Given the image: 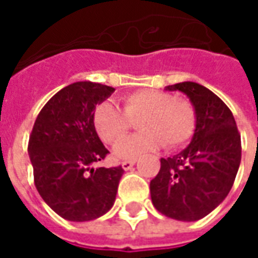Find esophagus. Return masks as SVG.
Masks as SVG:
<instances>
[{
	"instance_id": "34e87169",
	"label": "esophagus",
	"mask_w": 258,
	"mask_h": 258,
	"mask_svg": "<svg viewBox=\"0 0 258 258\" xmlns=\"http://www.w3.org/2000/svg\"><path fill=\"white\" fill-rule=\"evenodd\" d=\"M134 164H135V160H127V162L121 163V167H123L124 170H130V168L133 167Z\"/></svg>"
}]
</instances>
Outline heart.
<instances>
[{"label":"heart","instance_id":"heart-1","mask_svg":"<svg viewBox=\"0 0 258 258\" xmlns=\"http://www.w3.org/2000/svg\"><path fill=\"white\" fill-rule=\"evenodd\" d=\"M123 110L112 101L101 102L94 110L95 131L107 144L126 132L130 119L140 118L141 133L118 141L113 155L118 160H131L142 153L156 151L163 144L175 148L189 138L195 128V110L190 103L159 90H140L123 98Z\"/></svg>","mask_w":258,"mask_h":258}]
</instances>
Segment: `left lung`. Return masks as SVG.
Here are the masks:
<instances>
[{"label":"left lung","instance_id":"left-lung-1","mask_svg":"<svg viewBox=\"0 0 258 258\" xmlns=\"http://www.w3.org/2000/svg\"><path fill=\"white\" fill-rule=\"evenodd\" d=\"M166 90L189 98L196 121L189 145L160 159V171L151 181L152 203L166 217L198 221L232 188L242 157L240 135L229 107L209 88L184 81Z\"/></svg>","mask_w":258,"mask_h":258}]
</instances>
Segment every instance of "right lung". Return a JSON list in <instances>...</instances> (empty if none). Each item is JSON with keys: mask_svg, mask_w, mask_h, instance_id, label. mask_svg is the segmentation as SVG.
Returning a JSON list of instances; mask_svg holds the SVG:
<instances>
[{"mask_svg": "<svg viewBox=\"0 0 258 258\" xmlns=\"http://www.w3.org/2000/svg\"><path fill=\"white\" fill-rule=\"evenodd\" d=\"M113 92L92 81L68 85L45 103L31 131L27 151L37 190L68 221L95 220L114 205L124 170L94 167L109 151L92 123L96 105Z\"/></svg>", "mask_w": 258, "mask_h": 258, "instance_id": "1", "label": "right lung"}]
</instances>
